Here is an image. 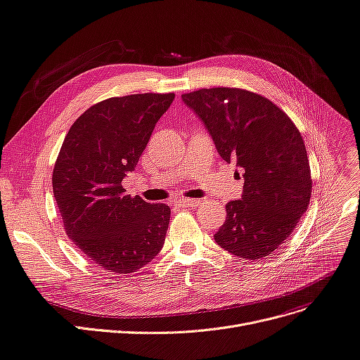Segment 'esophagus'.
<instances>
[{
	"label": "esophagus",
	"instance_id": "1",
	"mask_svg": "<svg viewBox=\"0 0 360 360\" xmlns=\"http://www.w3.org/2000/svg\"><path fill=\"white\" fill-rule=\"evenodd\" d=\"M176 202H178V206H181V207H195L200 202V200H197V198H182V200H178Z\"/></svg>",
	"mask_w": 360,
	"mask_h": 360
}]
</instances>
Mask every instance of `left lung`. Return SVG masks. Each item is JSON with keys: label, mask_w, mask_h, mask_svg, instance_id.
<instances>
[{"label": "left lung", "mask_w": 360, "mask_h": 360, "mask_svg": "<svg viewBox=\"0 0 360 360\" xmlns=\"http://www.w3.org/2000/svg\"><path fill=\"white\" fill-rule=\"evenodd\" d=\"M206 124L217 153L244 170L241 200L225 206L214 241L226 252L257 260L272 255L309 207L311 176L304 141L283 108L241 88L182 94Z\"/></svg>", "instance_id": "left-lung-1"}]
</instances>
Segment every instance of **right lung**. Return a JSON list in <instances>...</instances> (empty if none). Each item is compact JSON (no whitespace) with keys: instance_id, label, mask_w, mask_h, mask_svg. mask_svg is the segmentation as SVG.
<instances>
[{"instance_id":"add662e5","label":"right lung","mask_w":360,"mask_h":360,"mask_svg":"<svg viewBox=\"0 0 360 360\" xmlns=\"http://www.w3.org/2000/svg\"><path fill=\"white\" fill-rule=\"evenodd\" d=\"M174 92L132 94L91 105L70 127L53 170V193L73 244L94 264L132 274L159 255L170 209L122 186Z\"/></svg>"}]
</instances>
